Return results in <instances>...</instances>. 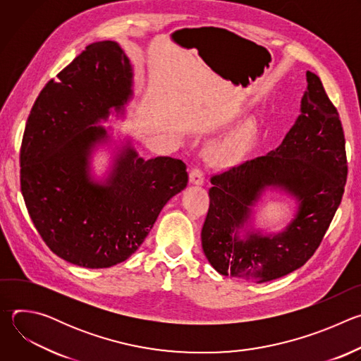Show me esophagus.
<instances>
[{"instance_id": "1", "label": "esophagus", "mask_w": 361, "mask_h": 361, "mask_svg": "<svg viewBox=\"0 0 361 361\" xmlns=\"http://www.w3.org/2000/svg\"><path fill=\"white\" fill-rule=\"evenodd\" d=\"M190 183L197 184V185L202 184L204 183V171L201 169H197V167L192 169L190 171Z\"/></svg>"}]
</instances>
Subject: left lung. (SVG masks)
Returning <instances> with one entry per match:
<instances>
[{"instance_id":"8db88e82","label":"left lung","mask_w":361,"mask_h":361,"mask_svg":"<svg viewBox=\"0 0 361 361\" xmlns=\"http://www.w3.org/2000/svg\"><path fill=\"white\" fill-rule=\"evenodd\" d=\"M305 77L301 114L281 144L212 177L201 244L223 276L264 283L300 269L319 248L341 202L347 157L340 116L322 80L312 71ZM267 186L296 197V219L280 235L250 232L243 240L238 230Z\"/></svg>"}]
</instances>
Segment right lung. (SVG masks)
<instances>
[{"instance_id": "obj_1", "label": "right lung", "mask_w": 361, "mask_h": 361, "mask_svg": "<svg viewBox=\"0 0 361 361\" xmlns=\"http://www.w3.org/2000/svg\"><path fill=\"white\" fill-rule=\"evenodd\" d=\"M131 85V64L120 45L92 42L45 84L27 120L20 181L28 214L49 250L80 267L126 262L188 183L181 160H144L130 147L106 183L91 180V148L107 138L95 124L111 109L124 110Z\"/></svg>"}]
</instances>
